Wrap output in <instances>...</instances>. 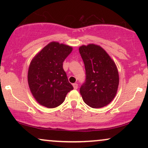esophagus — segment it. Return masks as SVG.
I'll return each mask as SVG.
<instances>
[{"instance_id":"1","label":"esophagus","mask_w":148,"mask_h":148,"mask_svg":"<svg viewBox=\"0 0 148 148\" xmlns=\"http://www.w3.org/2000/svg\"><path fill=\"white\" fill-rule=\"evenodd\" d=\"M73 88L75 89V90H77V89L78 88V84H73Z\"/></svg>"}]
</instances>
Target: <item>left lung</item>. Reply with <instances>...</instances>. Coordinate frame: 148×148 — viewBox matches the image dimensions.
<instances>
[{
    "mask_svg": "<svg viewBox=\"0 0 148 148\" xmlns=\"http://www.w3.org/2000/svg\"><path fill=\"white\" fill-rule=\"evenodd\" d=\"M79 50L86 69V80L79 91L83 100L93 108L106 106L118 90L119 77L116 64L100 46L83 45Z\"/></svg>",
    "mask_w": 148,
    "mask_h": 148,
    "instance_id": "1",
    "label": "left lung"
}]
</instances>
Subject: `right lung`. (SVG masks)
Returning <instances> with one entry per match:
<instances>
[{
  "label": "right lung",
  "instance_id": "right-lung-1",
  "mask_svg": "<svg viewBox=\"0 0 148 148\" xmlns=\"http://www.w3.org/2000/svg\"><path fill=\"white\" fill-rule=\"evenodd\" d=\"M73 48L56 42L46 45L30 62L27 81L32 95L42 106L56 108L73 90L62 63Z\"/></svg>",
  "mask_w": 148,
  "mask_h": 148
}]
</instances>
